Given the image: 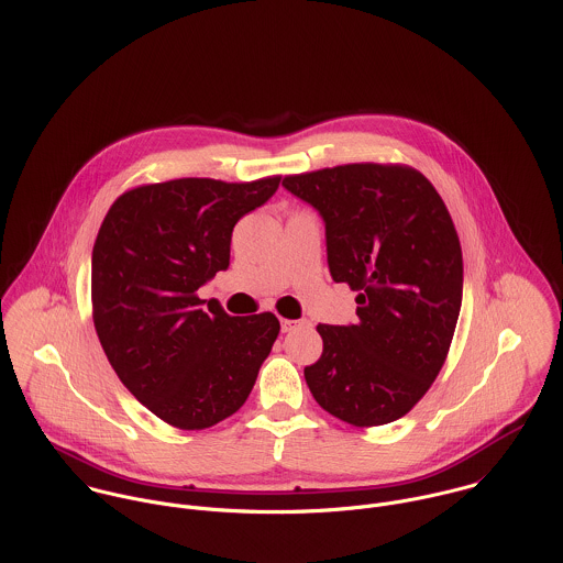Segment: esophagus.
<instances>
[{
	"label": "esophagus",
	"instance_id": "34e87169",
	"mask_svg": "<svg viewBox=\"0 0 563 563\" xmlns=\"http://www.w3.org/2000/svg\"><path fill=\"white\" fill-rule=\"evenodd\" d=\"M301 322L290 321V319H282V331H292L295 327H299Z\"/></svg>",
	"mask_w": 563,
	"mask_h": 563
}]
</instances>
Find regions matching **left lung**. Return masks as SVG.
Segmentation results:
<instances>
[{
    "label": "left lung",
    "instance_id": "1",
    "mask_svg": "<svg viewBox=\"0 0 563 563\" xmlns=\"http://www.w3.org/2000/svg\"><path fill=\"white\" fill-rule=\"evenodd\" d=\"M282 184L321 212L331 277L357 292L355 324L319 322L308 388L353 427L399 420L435 382L455 333L464 262L453 219L407 164H340Z\"/></svg>",
    "mask_w": 563,
    "mask_h": 563
}]
</instances>
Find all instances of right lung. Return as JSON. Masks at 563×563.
Masks as SVG:
<instances>
[{
  "instance_id": "add662e5",
  "label": "right lung",
  "mask_w": 563,
  "mask_h": 563,
  "mask_svg": "<svg viewBox=\"0 0 563 563\" xmlns=\"http://www.w3.org/2000/svg\"><path fill=\"white\" fill-rule=\"evenodd\" d=\"M279 179L134 186L97 232L95 331L121 384L170 427L199 431L239 411L279 333L273 312L230 317L219 303L201 310L197 295L230 266L234 225Z\"/></svg>"
}]
</instances>
